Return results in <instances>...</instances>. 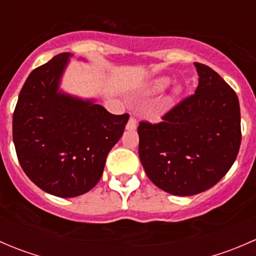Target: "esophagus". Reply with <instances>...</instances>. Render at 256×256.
<instances>
[{"label": "esophagus", "instance_id": "esophagus-1", "mask_svg": "<svg viewBox=\"0 0 256 256\" xmlns=\"http://www.w3.org/2000/svg\"><path fill=\"white\" fill-rule=\"evenodd\" d=\"M136 128H138V125H136V120L134 118H130V120H128V124H126V130L134 131L136 130Z\"/></svg>", "mask_w": 256, "mask_h": 256}]
</instances>
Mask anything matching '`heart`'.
I'll list each match as a JSON object with an SVG mask.
<instances>
[{
  "label": "heart",
  "mask_w": 256,
  "mask_h": 256,
  "mask_svg": "<svg viewBox=\"0 0 256 256\" xmlns=\"http://www.w3.org/2000/svg\"><path fill=\"white\" fill-rule=\"evenodd\" d=\"M171 82H172L171 76H158V78L154 79L151 82H150L148 89L151 92H164V90L171 84ZM182 92H183L182 85H176V86L174 88V90H172V94H174V96H178V95L182 94Z\"/></svg>",
  "instance_id": "b5f03b06"
}]
</instances>
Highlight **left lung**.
Returning a JSON list of instances; mask_svg holds the SVG:
<instances>
[{"label": "left lung", "instance_id": "left-lung-1", "mask_svg": "<svg viewBox=\"0 0 256 256\" xmlns=\"http://www.w3.org/2000/svg\"><path fill=\"white\" fill-rule=\"evenodd\" d=\"M196 92L152 125L140 122L138 156L154 184L174 196L213 187L238 156L242 131L236 92L216 72L194 63Z\"/></svg>", "mask_w": 256, "mask_h": 256}]
</instances>
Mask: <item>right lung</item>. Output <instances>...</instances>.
Listing matches in <instances>:
<instances>
[{
  "label": "right lung",
  "instance_id": "1",
  "mask_svg": "<svg viewBox=\"0 0 256 256\" xmlns=\"http://www.w3.org/2000/svg\"><path fill=\"white\" fill-rule=\"evenodd\" d=\"M73 56L62 53L28 76L14 112V142L28 178L49 194L78 197L102 176L128 114L112 115L95 99L60 89Z\"/></svg>",
  "mask_w": 256,
  "mask_h": 256
}]
</instances>
